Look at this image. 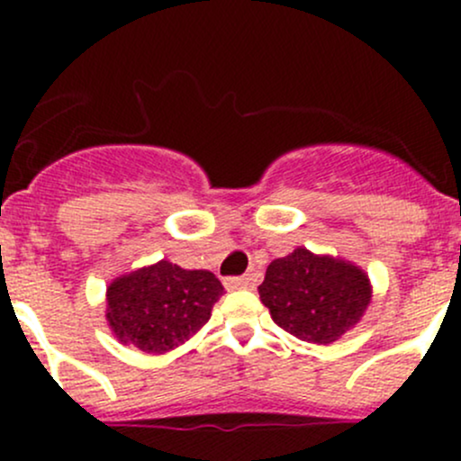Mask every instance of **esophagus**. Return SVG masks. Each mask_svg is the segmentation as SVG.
Returning a JSON list of instances; mask_svg holds the SVG:
<instances>
[{
  "label": "esophagus",
  "mask_w": 461,
  "mask_h": 461,
  "mask_svg": "<svg viewBox=\"0 0 461 461\" xmlns=\"http://www.w3.org/2000/svg\"><path fill=\"white\" fill-rule=\"evenodd\" d=\"M254 278L249 276V274H245V276H230L225 278V287L227 290H245V287L252 285Z\"/></svg>",
  "instance_id": "obj_1"
}]
</instances>
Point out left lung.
<instances>
[{"label":"left lung","mask_w":461,"mask_h":461,"mask_svg":"<svg viewBox=\"0 0 461 461\" xmlns=\"http://www.w3.org/2000/svg\"><path fill=\"white\" fill-rule=\"evenodd\" d=\"M274 323L312 343H332L370 303L368 276L359 267L299 248L269 263L258 285Z\"/></svg>","instance_id":"1"}]
</instances>
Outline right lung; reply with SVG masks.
I'll return each mask as SVG.
<instances>
[{"label": "right lung", "instance_id": "1", "mask_svg": "<svg viewBox=\"0 0 461 461\" xmlns=\"http://www.w3.org/2000/svg\"><path fill=\"white\" fill-rule=\"evenodd\" d=\"M221 294L222 285L212 272L160 260L111 283L106 319L120 341L160 355L198 332Z\"/></svg>", "mask_w": 461, "mask_h": 461}]
</instances>
